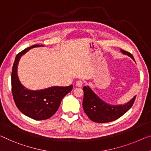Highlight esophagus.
Segmentation results:
<instances>
[{"label":"esophagus","mask_w":151,"mask_h":151,"mask_svg":"<svg viewBox=\"0 0 151 151\" xmlns=\"http://www.w3.org/2000/svg\"><path fill=\"white\" fill-rule=\"evenodd\" d=\"M83 85V81H77L76 82V87H81Z\"/></svg>","instance_id":"obj_1"}]
</instances>
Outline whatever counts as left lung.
<instances>
[{"instance_id": "left-lung-1", "label": "left lung", "mask_w": 151, "mask_h": 151, "mask_svg": "<svg viewBox=\"0 0 151 151\" xmlns=\"http://www.w3.org/2000/svg\"><path fill=\"white\" fill-rule=\"evenodd\" d=\"M121 52L129 55L134 60L132 53L123 49ZM83 107L85 114L92 121L99 123H109L120 118L130 109L136 100L135 96L132 100L124 105H110L98 97L89 87H83Z\"/></svg>"}]
</instances>
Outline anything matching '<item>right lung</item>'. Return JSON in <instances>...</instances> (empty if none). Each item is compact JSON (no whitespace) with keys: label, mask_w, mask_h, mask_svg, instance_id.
I'll use <instances>...</instances> for the list:
<instances>
[{"label":"right lung","mask_w":151,"mask_h":151,"mask_svg":"<svg viewBox=\"0 0 151 151\" xmlns=\"http://www.w3.org/2000/svg\"><path fill=\"white\" fill-rule=\"evenodd\" d=\"M34 45L28 47L15 57L11 73V91L17 109L25 115L35 120H45L51 117L59 108L62 98L73 89V85L67 87H52L39 91H31L19 82L17 68L20 57L33 47H42Z\"/></svg>","instance_id":"obj_1"}]
</instances>
